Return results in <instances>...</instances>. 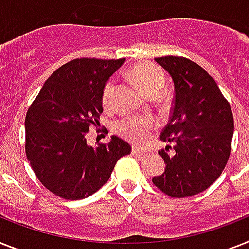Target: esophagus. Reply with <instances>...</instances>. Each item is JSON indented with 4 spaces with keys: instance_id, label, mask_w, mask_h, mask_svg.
I'll return each mask as SVG.
<instances>
[{
    "instance_id": "1",
    "label": "esophagus",
    "mask_w": 249,
    "mask_h": 249,
    "mask_svg": "<svg viewBox=\"0 0 249 249\" xmlns=\"http://www.w3.org/2000/svg\"><path fill=\"white\" fill-rule=\"evenodd\" d=\"M143 153H145V150L140 149V147H133V149H132L133 155H142Z\"/></svg>"
}]
</instances>
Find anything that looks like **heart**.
I'll list each match as a JSON object with an SVG mask.
<instances>
[{
    "mask_svg": "<svg viewBox=\"0 0 249 249\" xmlns=\"http://www.w3.org/2000/svg\"><path fill=\"white\" fill-rule=\"evenodd\" d=\"M131 75L142 90L143 94L149 98H159L165 86V75L159 66L154 63L142 62L133 66ZM116 91V80L110 79L104 85L102 94L103 106L109 108L112 106L113 96ZM117 132L123 137L142 142L147 139L150 132L155 128V122L150 117H140V118H126L117 123Z\"/></svg>",
    "mask_w": 249,
    "mask_h": 249,
    "instance_id": "b5f03b06",
    "label": "heart"
}]
</instances>
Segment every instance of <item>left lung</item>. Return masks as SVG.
Here are the masks:
<instances>
[{
    "label": "left lung",
    "instance_id": "8db88e82",
    "mask_svg": "<svg viewBox=\"0 0 249 249\" xmlns=\"http://www.w3.org/2000/svg\"><path fill=\"white\" fill-rule=\"evenodd\" d=\"M172 76L174 100L170 118L160 135L165 170L153 183L170 197L200 194L223 173L231 149L234 120L231 104L215 80L184 57L155 58Z\"/></svg>",
    "mask_w": 249,
    "mask_h": 249
}]
</instances>
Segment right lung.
Returning <instances> with one entry per match:
<instances>
[{
	"mask_svg": "<svg viewBox=\"0 0 249 249\" xmlns=\"http://www.w3.org/2000/svg\"><path fill=\"white\" fill-rule=\"evenodd\" d=\"M126 59L76 58L49 76L25 117V153L42 184L65 200L91 196L109 179L114 165L131 153L112 136L98 147L86 143L103 113L102 94Z\"/></svg>",
	"mask_w": 249,
	"mask_h": 249,
	"instance_id": "obj_1",
	"label": "right lung"
}]
</instances>
